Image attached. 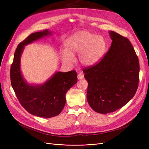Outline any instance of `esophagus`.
<instances>
[{
	"label": "esophagus",
	"mask_w": 149,
	"mask_h": 149,
	"mask_svg": "<svg viewBox=\"0 0 149 149\" xmlns=\"http://www.w3.org/2000/svg\"><path fill=\"white\" fill-rule=\"evenodd\" d=\"M77 78H78V79L79 80H81V79H83V78H84V75H83V73H79V74H78V75H77Z\"/></svg>",
	"instance_id": "esophagus-1"
}]
</instances>
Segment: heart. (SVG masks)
Segmentation results:
<instances>
[{
  "label": "heart",
  "instance_id": "heart-1",
  "mask_svg": "<svg viewBox=\"0 0 149 149\" xmlns=\"http://www.w3.org/2000/svg\"><path fill=\"white\" fill-rule=\"evenodd\" d=\"M67 50L62 51V60L66 63L74 61V56L78 57L81 63L86 66L95 65L103 57L106 43L104 38L100 36L83 31L70 37L66 43Z\"/></svg>",
  "mask_w": 149,
  "mask_h": 149
}]
</instances>
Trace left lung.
Returning a JSON list of instances; mask_svg holds the SVG:
<instances>
[{"label":"left lung","mask_w":149,"mask_h":149,"mask_svg":"<svg viewBox=\"0 0 149 149\" xmlns=\"http://www.w3.org/2000/svg\"><path fill=\"white\" fill-rule=\"evenodd\" d=\"M109 35L111 46L104 57L83 69L88 81L87 100L96 112H113L134 97L139 83V64L129 39L114 31Z\"/></svg>","instance_id":"obj_1"}]
</instances>
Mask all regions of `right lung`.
I'll list each match as a JSON object with an SVG mask.
<instances>
[{"mask_svg":"<svg viewBox=\"0 0 149 149\" xmlns=\"http://www.w3.org/2000/svg\"><path fill=\"white\" fill-rule=\"evenodd\" d=\"M51 35L45 29L30 34L20 42L15 49L10 69L12 87L21 105L29 113L43 118L59 115L66 103V93L77 82L75 70L56 72L42 84L28 83L20 70V57L25 46L38 39Z\"/></svg>","mask_w":149,"mask_h":149,"instance_id":"right-lung-1","label":"right lung"}]
</instances>
